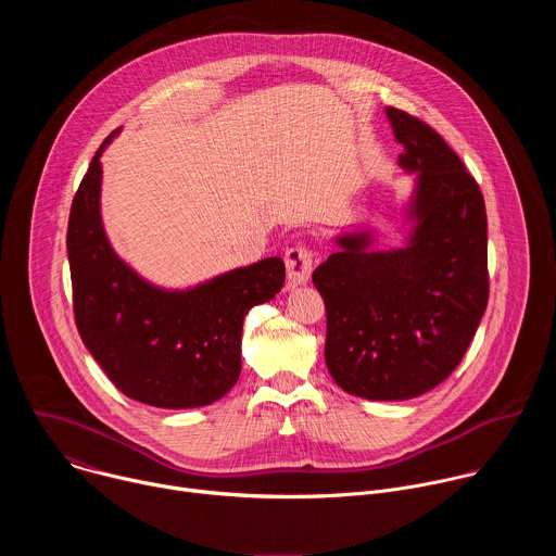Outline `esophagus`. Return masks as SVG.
<instances>
[{"instance_id":"esophagus-1","label":"esophagus","mask_w":556,"mask_h":556,"mask_svg":"<svg viewBox=\"0 0 556 556\" xmlns=\"http://www.w3.org/2000/svg\"><path fill=\"white\" fill-rule=\"evenodd\" d=\"M286 270L290 286H303L312 275V251L305 247H294L286 251Z\"/></svg>"}]
</instances>
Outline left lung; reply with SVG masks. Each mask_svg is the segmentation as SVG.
<instances>
[{
	"mask_svg": "<svg viewBox=\"0 0 556 556\" xmlns=\"http://www.w3.org/2000/svg\"><path fill=\"white\" fill-rule=\"evenodd\" d=\"M416 176L412 230L401 249H371L374 232L337 237L312 281L328 312L326 363L367 401H409L459 365L489 303L486 206L457 153L420 118L387 108Z\"/></svg>",
	"mask_w": 556,
	"mask_h": 556,
	"instance_id": "1",
	"label": "left lung"
}]
</instances>
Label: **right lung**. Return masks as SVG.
Returning a JSON list of instances; mask_svg holds the SVG:
<instances>
[{
    "label": "right lung",
    "instance_id": "obj_1",
    "mask_svg": "<svg viewBox=\"0 0 556 556\" xmlns=\"http://www.w3.org/2000/svg\"><path fill=\"white\" fill-rule=\"evenodd\" d=\"M114 136L94 153L70 208L78 334L127 399L161 409L211 405L240 378L244 316L275 299L286 266L268 257L187 290L142 279L116 255L101 219V155Z\"/></svg>",
    "mask_w": 556,
    "mask_h": 556
}]
</instances>
